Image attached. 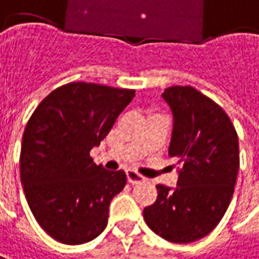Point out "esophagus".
Returning <instances> with one entry per match:
<instances>
[{
	"label": "esophagus",
	"mask_w": 259,
	"mask_h": 259,
	"mask_svg": "<svg viewBox=\"0 0 259 259\" xmlns=\"http://www.w3.org/2000/svg\"><path fill=\"white\" fill-rule=\"evenodd\" d=\"M126 179L130 183L133 185H137V183H142V182L147 181V178H144L142 175H140L135 170H126Z\"/></svg>",
	"instance_id": "1"
}]
</instances>
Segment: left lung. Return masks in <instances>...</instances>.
<instances>
[{
    "instance_id": "obj_1",
    "label": "left lung",
    "mask_w": 259,
    "mask_h": 259,
    "mask_svg": "<svg viewBox=\"0 0 259 259\" xmlns=\"http://www.w3.org/2000/svg\"><path fill=\"white\" fill-rule=\"evenodd\" d=\"M174 114L169 155L178 158L175 189L158 185L144 208L148 227L167 241L187 244L211 233L227 211L240 169L238 137L226 111L190 85L162 94Z\"/></svg>"
}]
</instances>
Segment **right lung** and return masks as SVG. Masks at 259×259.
Masks as SVG:
<instances>
[{
  "instance_id": "1",
  "label": "right lung",
  "mask_w": 259,
  "mask_h": 259,
  "mask_svg": "<svg viewBox=\"0 0 259 259\" xmlns=\"http://www.w3.org/2000/svg\"><path fill=\"white\" fill-rule=\"evenodd\" d=\"M135 90L73 81L46 96L26 124L21 182L32 214L53 240L78 245L99 237L112 197L126 183L124 170L96 165L99 147Z\"/></svg>"
}]
</instances>
